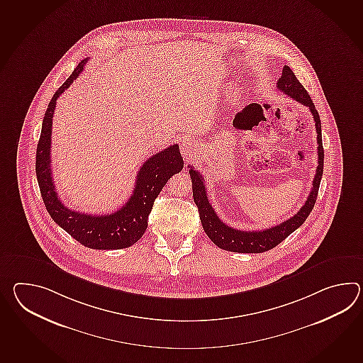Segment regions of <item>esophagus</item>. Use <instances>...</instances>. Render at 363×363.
<instances>
[{
  "label": "esophagus",
  "mask_w": 363,
  "mask_h": 363,
  "mask_svg": "<svg viewBox=\"0 0 363 363\" xmlns=\"http://www.w3.org/2000/svg\"><path fill=\"white\" fill-rule=\"evenodd\" d=\"M198 151V145H196V142L193 140V139H189V138H186L185 140L182 142V145H181V153H182V156L185 157V159H193L194 156H195V153Z\"/></svg>",
  "instance_id": "esophagus-1"
}]
</instances>
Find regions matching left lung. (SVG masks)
Returning a JSON list of instances; mask_svg holds the SVG:
<instances>
[{
  "label": "left lung",
  "instance_id": "obj_1",
  "mask_svg": "<svg viewBox=\"0 0 363 363\" xmlns=\"http://www.w3.org/2000/svg\"><path fill=\"white\" fill-rule=\"evenodd\" d=\"M277 89L301 104L308 106L310 112L313 113L315 128L318 133V168H316L314 181H313V189L308 194V198L305 201V204L301 207V210L293 218H288L281 224L268 228L264 230L245 232V230H238L232 226L225 225L218 218L216 212L210 204L208 198H207L204 178L198 170L194 169L193 167H189L190 168L189 173H190L191 182H193L194 201L199 210L203 229L210 237L211 241L223 250L245 252V254H247V252L257 254V252L271 250L280 242L284 241L289 234L293 233L296 229H298L299 226L306 221L310 212L314 208L323 176V165H324L320 117H319L318 111L315 109L311 97L307 94L305 87L299 83L297 77L291 72L289 66H284L281 78L277 82Z\"/></svg>",
  "mask_w": 363,
  "mask_h": 363
}]
</instances>
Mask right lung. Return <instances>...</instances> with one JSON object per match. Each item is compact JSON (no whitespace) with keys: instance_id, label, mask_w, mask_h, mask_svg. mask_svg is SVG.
I'll return each instance as SVG.
<instances>
[{"instance_id":"obj_1","label":"right lung","mask_w":363,"mask_h":363,"mask_svg":"<svg viewBox=\"0 0 363 363\" xmlns=\"http://www.w3.org/2000/svg\"><path fill=\"white\" fill-rule=\"evenodd\" d=\"M87 60L89 58L79 62L73 74L57 89L49 101L36 148V177L44 204L56 224L86 247L95 250H118L134 245L145 234L153 201L168 179L182 170L184 159L178 145H170L151 156L138 172L134 191L129 201L111 215H87L70 210L62 204L58 198L50 168L52 118L57 99L79 77Z\"/></svg>"}]
</instances>
